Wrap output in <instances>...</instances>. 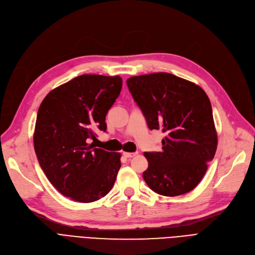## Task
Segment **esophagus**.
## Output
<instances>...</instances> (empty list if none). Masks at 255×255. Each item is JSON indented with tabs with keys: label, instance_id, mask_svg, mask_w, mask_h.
Segmentation results:
<instances>
[{
	"label": "esophagus",
	"instance_id": "esophagus-1",
	"mask_svg": "<svg viewBox=\"0 0 255 255\" xmlns=\"http://www.w3.org/2000/svg\"><path fill=\"white\" fill-rule=\"evenodd\" d=\"M137 154V152H124V155L126 157H132Z\"/></svg>",
	"mask_w": 255,
	"mask_h": 255
}]
</instances>
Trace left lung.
<instances>
[{"label":"left lung","mask_w":255,"mask_h":255,"mask_svg":"<svg viewBox=\"0 0 255 255\" xmlns=\"http://www.w3.org/2000/svg\"><path fill=\"white\" fill-rule=\"evenodd\" d=\"M127 85L149 129H162V150L144 152L143 178L155 193L183 195L195 188L215 156L218 137L209 96L167 72L131 77Z\"/></svg>","instance_id":"1"}]
</instances>
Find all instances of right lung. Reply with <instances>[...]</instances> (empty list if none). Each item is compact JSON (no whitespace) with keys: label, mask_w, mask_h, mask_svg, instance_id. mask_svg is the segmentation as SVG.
<instances>
[{"label":"right lung","mask_w":255,"mask_h":255,"mask_svg":"<svg viewBox=\"0 0 255 255\" xmlns=\"http://www.w3.org/2000/svg\"><path fill=\"white\" fill-rule=\"evenodd\" d=\"M123 87L119 76L82 75L48 93L36 118L34 149L51 184L70 199L93 202L113 188L120 153L95 148Z\"/></svg>","instance_id":"obj_1"}]
</instances>
